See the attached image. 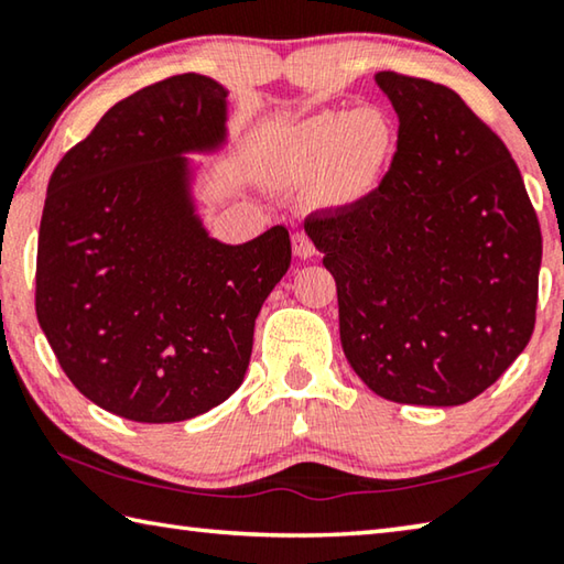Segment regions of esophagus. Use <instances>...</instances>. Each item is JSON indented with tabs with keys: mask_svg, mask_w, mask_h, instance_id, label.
Returning <instances> with one entry per match:
<instances>
[{
	"mask_svg": "<svg viewBox=\"0 0 564 564\" xmlns=\"http://www.w3.org/2000/svg\"><path fill=\"white\" fill-rule=\"evenodd\" d=\"M291 243H293V253L299 256V259H311L313 253H316V246H313V241L308 236H305L303 231H299V234H293V238H291Z\"/></svg>",
	"mask_w": 564,
	"mask_h": 564,
	"instance_id": "obj_1",
	"label": "esophagus"
}]
</instances>
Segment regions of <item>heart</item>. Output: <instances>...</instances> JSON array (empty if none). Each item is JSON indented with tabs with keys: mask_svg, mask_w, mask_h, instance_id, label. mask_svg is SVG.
Instances as JSON below:
<instances>
[{
	"mask_svg": "<svg viewBox=\"0 0 564 564\" xmlns=\"http://www.w3.org/2000/svg\"><path fill=\"white\" fill-rule=\"evenodd\" d=\"M395 151V127L378 107L318 111L295 123L289 161L303 176L326 178L333 202H358L378 184Z\"/></svg>",
	"mask_w": 564,
	"mask_h": 564,
	"instance_id": "obj_1",
	"label": "heart"
}]
</instances>
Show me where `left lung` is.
<instances>
[{"label": "left lung", "instance_id": "8db88e82", "mask_svg": "<svg viewBox=\"0 0 564 564\" xmlns=\"http://www.w3.org/2000/svg\"><path fill=\"white\" fill-rule=\"evenodd\" d=\"M398 151L376 191L311 214L338 291L343 352L380 398L463 405L528 346L542 234L520 169L443 84L378 72Z\"/></svg>", "mask_w": 564, "mask_h": 564}]
</instances>
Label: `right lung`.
<instances>
[{
    "mask_svg": "<svg viewBox=\"0 0 564 564\" xmlns=\"http://www.w3.org/2000/svg\"><path fill=\"white\" fill-rule=\"evenodd\" d=\"M221 84L176 74L104 113L46 186L36 318L66 378L137 423L206 413L243 383L263 301L291 265L273 226L208 236L191 164L226 141Z\"/></svg>",
    "mask_w": 564,
    "mask_h": 564,
    "instance_id": "1",
    "label": "right lung"
}]
</instances>
